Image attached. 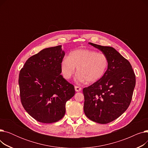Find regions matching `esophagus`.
I'll list each match as a JSON object with an SVG mask.
<instances>
[{
	"label": "esophagus",
	"instance_id": "34e87169",
	"mask_svg": "<svg viewBox=\"0 0 148 148\" xmlns=\"http://www.w3.org/2000/svg\"><path fill=\"white\" fill-rule=\"evenodd\" d=\"M75 90L76 92H80L81 90H82V88L79 87V86H75Z\"/></svg>",
	"mask_w": 148,
	"mask_h": 148
}]
</instances>
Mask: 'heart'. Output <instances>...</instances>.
<instances>
[{
  "label": "heart",
  "instance_id": "1",
  "mask_svg": "<svg viewBox=\"0 0 148 148\" xmlns=\"http://www.w3.org/2000/svg\"><path fill=\"white\" fill-rule=\"evenodd\" d=\"M108 65V60L104 54L89 49H78L70 53L68 58L62 60L61 71L64 78L69 80L77 68V82L92 83L102 78Z\"/></svg>",
  "mask_w": 148,
  "mask_h": 148
}]
</instances>
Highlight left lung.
Here are the masks:
<instances>
[{
	"label": "left lung",
	"instance_id": "left-lung-1",
	"mask_svg": "<svg viewBox=\"0 0 148 148\" xmlns=\"http://www.w3.org/2000/svg\"><path fill=\"white\" fill-rule=\"evenodd\" d=\"M107 57L103 77L84 88V112L91 121L106 124L122 115L129 107L136 85V75L128 60L112 47L89 42Z\"/></svg>",
	"mask_w": 148,
	"mask_h": 148
}]
</instances>
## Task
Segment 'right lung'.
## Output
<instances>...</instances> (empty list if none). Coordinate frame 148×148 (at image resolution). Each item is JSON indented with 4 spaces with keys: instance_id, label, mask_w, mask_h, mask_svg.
Segmentation results:
<instances>
[{
    "instance_id": "1",
    "label": "right lung",
    "mask_w": 148,
    "mask_h": 148,
    "mask_svg": "<svg viewBox=\"0 0 148 148\" xmlns=\"http://www.w3.org/2000/svg\"><path fill=\"white\" fill-rule=\"evenodd\" d=\"M64 56L62 45L43 49L30 57L20 71L21 104L40 122L50 123L61 119L66 101L75 94L74 85L60 75Z\"/></svg>"
}]
</instances>
